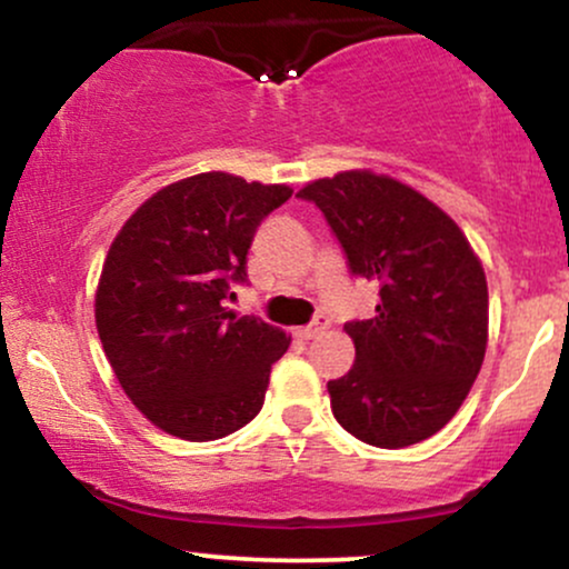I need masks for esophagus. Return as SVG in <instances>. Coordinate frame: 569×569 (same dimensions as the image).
<instances>
[{
	"label": "esophagus",
	"mask_w": 569,
	"mask_h": 569,
	"mask_svg": "<svg viewBox=\"0 0 569 569\" xmlns=\"http://www.w3.org/2000/svg\"><path fill=\"white\" fill-rule=\"evenodd\" d=\"M326 326H329V318H326V316H316V321H312V323H307V326H302V329H299L297 335L302 337V339H312V337L323 335V331H326Z\"/></svg>",
	"instance_id": "1"
}]
</instances>
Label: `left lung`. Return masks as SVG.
<instances>
[{"mask_svg":"<svg viewBox=\"0 0 569 569\" xmlns=\"http://www.w3.org/2000/svg\"><path fill=\"white\" fill-rule=\"evenodd\" d=\"M297 198L321 208L352 276L380 286L375 318L345 323L356 363L329 382L337 422L380 449L426 441L452 420L485 361L489 293L471 243L390 176L345 171Z\"/></svg>","mask_w":569,"mask_h":569,"instance_id":"left-lung-1","label":"left lung"}]
</instances>
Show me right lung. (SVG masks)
<instances>
[{"label":"right lung","instance_id":"add662e5","mask_svg":"<svg viewBox=\"0 0 569 569\" xmlns=\"http://www.w3.org/2000/svg\"><path fill=\"white\" fill-rule=\"evenodd\" d=\"M286 184L200 173L152 194L122 224L96 291V329L136 409L184 441L230 436L259 415L289 337L227 310L248 248Z\"/></svg>","mask_w":569,"mask_h":569}]
</instances>
